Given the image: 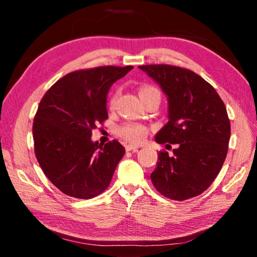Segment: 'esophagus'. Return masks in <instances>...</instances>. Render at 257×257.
<instances>
[{
    "mask_svg": "<svg viewBox=\"0 0 257 257\" xmlns=\"http://www.w3.org/2000/svg\"><path fill=\"white\" fill-rule=\"evenodd\" d=\"M124 149L127 152H130V151H134V152H137L138 151V146L136 145H132V144H127L124 146Z\"/></svg>",
    "mask_w": 257,
    "mask_h": 257,
    "instance_id": "obj_1",
    "label": "esophagus"
}]
</instances>
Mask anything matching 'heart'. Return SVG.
Listing matches in <instances>:
<instances>
[{"instance_id":"b5f03b06","label":"heart","mask_w":257,"mask_h":257,"mask_svg":"<svg viewBox=\"0 0 257 257\" xmlns=\"http://www.w3.org/2000/svg\"><path fill=\"white\" fill-rule=\"evenodd\" d=\"M151 93H159V90L153 86H143L141 89H139V96H144V95L151 94ZM119 96V92L116 90L112 94L110 98V106L113 107L116 102V98ZM147 134H149V130L143 124L138 123H125L121 125L118 129V135L123 139V141L128 143H133V144H139V143H143L147 137Z\"/></svg>"}]
</instances>
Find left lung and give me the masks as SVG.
<instances>
[{"mask_svg": "<svg viewBox=\"0 0 257 257\" xmlns=\"http://www.w3.org/2000/svg\"><path fill=\"white\" fill-rule=\"evenodd\" d=\"M168 98V122L155 135L159 144H177L173 154L160 152L151 179L165 197L198 196L219 175L230 139V121L216 90L197 73L168 64L138 67Z\"/></svg>", "mask_w": 257, "mask_h": 257, "instance_id": "obj_1", "label": "left lung"}]
</instances>
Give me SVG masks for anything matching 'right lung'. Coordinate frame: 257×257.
Wrapping results in <instances>:
<instances>
[{
    "mask_svg": "<svg viewBox=\"0 0 257 257\" xmlns=\"http://www.w3.org/2000/svg\"><path fill=\"white\" fill-rule=\"evenodd\" d=\"M134 67H99L68 73L45 93L33 124L35 154L45 176L71 197L88 199L110 185L124 155L118 141H92L107 119L111 86Z\"/></svg>",
    "mask_w": 257,
    "mask_h": 257,
    "instance_id": "add662e5",
    "label": "right lung"
}]
</instances>
